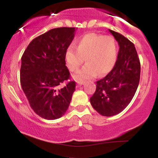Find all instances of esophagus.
Wrapping results in <instances>:
<instances>
[{
  "mask_svg": "<svg viewBox=\"0 0 158 158\" xmlns=\"http://www.w3.org/2000/svg\"><path fill=\"white\" fill-rule=\"evenodd\" d=\"M77 84L79 85H82L85 84V81H77Z\"/></svg>",
  "mask_w": 158,
  "mask_h": 158,
  "instance_id": "34e87169",
  "label": "esophagus"
}]
</instances>
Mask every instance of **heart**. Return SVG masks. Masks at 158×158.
Returning <instances> with one entry per match:
<instances>
[{
	"label": "heart",
	"instance_id": "b5f03b06",
	"mask_svg": "<svg viewBox=\"0 0 158 158\" xmlns=\"http://www.w3.org/2000/svg\"><path fill=\"white\" fill-rule=\"evenodd\" d=\"M64 59L71 72H77L85 60L86 64L73 76L77 81L91 79L97 73L106 75L111 71L117 61V44L111 36L88 33L78 40L77 49L73 46L67 49Z\"/></svg>",
	"mask_w": 158,
	"mask_h": 158
}]
</instances>
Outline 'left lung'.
<instances>
[{
    "instance_id": "obj_1",
    "label": "left lung",
    "mask_w": 158,
    "mask_h": 158,
    "mask_svg": "<svg viewBox=\"0 0 158 158\" xmlns=\"http://www.w3.org/2000/svg\"><path fill=\"white\" fill-rule=\"evenodd\" d=\"M119 46L114 68L97 81L90 104L99 114L110 117L120 113L131 102L140 77V62L135 44L127 38L109 30Z\"/></svg>"
}]
</instances>
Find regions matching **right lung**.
<instances>
[{"label":"right lung","instance_id":"add662e5","mask_svg":"<svg viewBox=\"0 0 158 158\" xmlns=\"http://www.w3.org/2000/svg\"><path fill=\"white\" fill-rule=\"evenodd\" d=\"M75 30L52 29L32 40L21 57V88L32 109L44 119L62 117L75 90V81H68L70 74L64 59Z\"/></svg>","mask_w":158,"mask_h":158}]
</instances>
